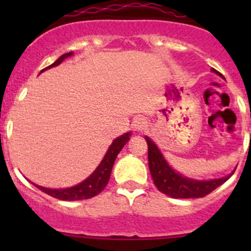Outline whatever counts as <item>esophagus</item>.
Returning <instances> with one entry per match:
<instances>
[{"label": "esophagus", "instance_id": "34e87169", "mask_svg": "<svg viewBox=\"0 0 251 251\" xmlns=\"http://www.w3.org/2000/svg\"><path fill=\"white\" fill-rule=\"evenodd\" d=\"M132 127L135 128V131H142L147 127V121L146 119L142 118V116H138L133 120L132 123Z\"/></svg>", "mask_w": 251, "mask_h": 251}]
</instances>
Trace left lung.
<instances>
[{"label":"left lung","mask_w":251,"mask_h":251,"mask_svg":"<svg viewBox=\"0 0 251 251\" xmlns=\"http://www.w3.org/2000/svg\"><path fill=\"white\" fill-rule=\"evenodd\" d=\"M212 72L217 73L215 69H212ZM146 141L148 144L149 171L154 184L161 193L171 198H203L225 183L233 175L232 173L226 177L210 179V181H197V179L183 177L169 166L163 154L151 138L146 137Z\"/></svg>","instance_id":"obj_1"}]
</instances>
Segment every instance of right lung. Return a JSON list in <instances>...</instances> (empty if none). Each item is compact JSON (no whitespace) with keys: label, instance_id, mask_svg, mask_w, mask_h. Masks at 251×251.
<instances>
[{"label":"right lung","instance_id":"obj_1","mask_svg":"<svg viewBox=\"0 0 251 251\" xmlns=\"http://www.w3.org/2000/svg\"><path fill=\"white\" fill-rule=\"evenodd\" d=\"M72 54L73 52L65 53L62 57L58 58L53 64H50V67L45 68L44 70L50 69V68L52 67H57V65L60 64L65 58L70 57ZM44 70H41V73L44 72ZM128 140H130V133H125V135L120 136L119 138L114 140L111 146L109 147V149H108L107 154H105L104 158H103L102 163H100V166L96 169L95 173L91 175L88 178H86L83 182L76 184V186L64 189L45 188V187L37 186V184H35V186H36L40 191L48 194V196L53 197V198L60 199V201H82V199L92 198V197L97 196L98 193H100V192L105 188V186H107L108 181H109L110 178L114 161H115L118 154L120 153L123 147L127 143Z\"/></svg>","mask_w":251,"mask_h":251}]
</instances>
